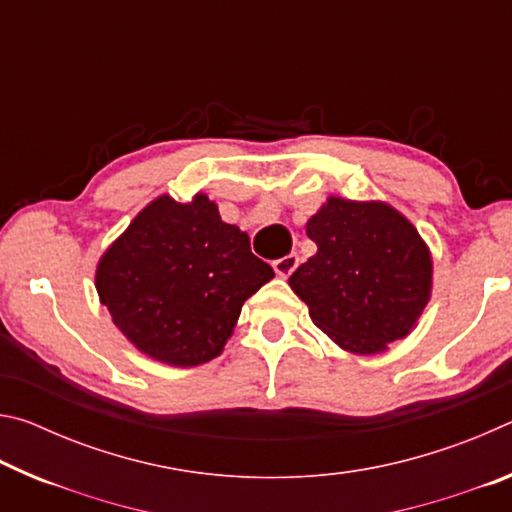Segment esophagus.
Wrapping results in <instances>:
<instances>
[{
  "label": "esophagus",
  "instance_id": "esophagus-1",
  "mask_svg": "<svg viewBox=\"0 0 512 512\" xmlns=\"http://www.w3.org/2000/svg\"><path fill=\"white\" fill-rule=\"evenodd\" d=\"M298 266V255H284L280 259H275L273 262V271L280 275V277H289L293 271H296Z\"/></svg>",
  "mask_w": 512,
  "mask_h": 512
}]
</instances>
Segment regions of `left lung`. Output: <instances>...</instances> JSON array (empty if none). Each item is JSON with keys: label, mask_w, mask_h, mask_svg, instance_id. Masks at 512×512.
I'll return each instance as SVG.
<instances>
[{"label": "left lung", "mask_w": 512, "mask_h": 512, "mask_svg": "<svg viewBox=\"0 0 512 512\" xmlns=\"http://www.w3.org/2000/svg\"><path fill=\"white\" fill-rule=\"evenodd\" d=\"M318 246L289 277L314 325L352 354L404 339L431 298L433 262L413 223L388 203L329 196L307 221Z\"/></svg>", "instance_id": "1"}]
</instances>
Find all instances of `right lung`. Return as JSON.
<instances>
[{
  "instance_id": "obj_1",
  "label": "right lung",
  "mask_w": 512,
  "mask_h": 512,
  "mask_svg": "<svg viewBox=\"0 0 512 512\" xmlns=\"http://www.w3.org/2000/svg\"><path fill=\"white\" fill-rule=\"evenodd\" d=\"M273 275L205 194L189 203L164 194L101 255L94 284L137 350L192 368L219 357L244 302Z\"/></svg>"
}]
</instances>
